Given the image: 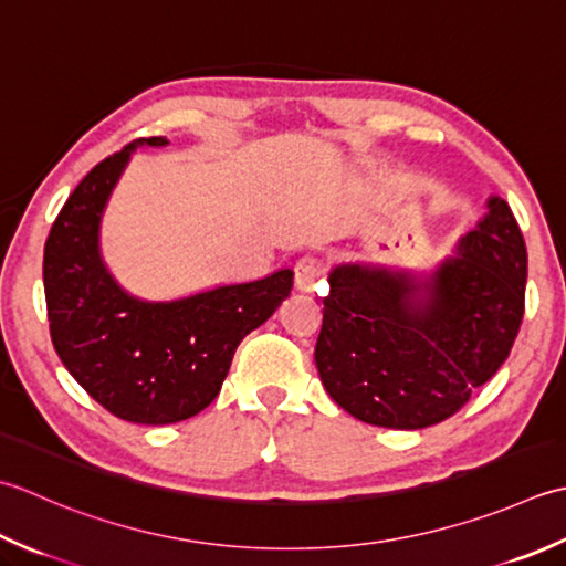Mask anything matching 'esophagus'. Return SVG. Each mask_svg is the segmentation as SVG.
I'll use <instances>...</instances> for the list:
<instances>
[{
	"instance_id": "34e87169",
	"label": "esophagus",
	"mask_w": 566,
	"mask_h": 566,
	"mask_svg": "<svg viewBox=\"0 0 566 566\" xmlns=\"http://www.w3.org/2000/svg\"><path fill=\"white\" fill-rule=\"evenodd\" d=\"M322 275H325V263L315 256H303L295 263V285L297 291H305V293H313L317 283L322 281Z\"/></svg>"
}]
</instances>
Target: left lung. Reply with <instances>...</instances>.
Segmentation results:
<instances>
[{"label": "left lung", "instance_id": "8db88e82", "mask_svg": "<svg viewBox=\"0 0 566 566\" xmlns=\"http://www.w3.org/2000/svg\"><path fill=\"white\" fill-rule=\"evenodd\" d=\"M486 210L430 273L364 263L329 271L315 364L356 420L430 428L509 359L525 313L527 251L509 202L493 195Z\"/></svg>", "mask_w": 566, "mask_h": 566}]
</instances>
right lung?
Masks as SVG:
<instances>
[{
	"mask_svg": "<svg viewBox=\"0 0 566 566\" xmlns=\"http://www.w3.org/2000/svg\"><path fill=\"white\" fill-rule=\"evenodd\" d=\"M138 146L168 138H138L80 180L45 239L43 291L53 347L77 384L126 422L170 424L217 398L239 342L291 295L293 271L178 300L126 293L102 259L99 227Z\"/></svg>",
	"mask_w": 566,
	"mask_h": 566,
	"instance_id": "1",
	"label": "right lung"
}]
</instances>
